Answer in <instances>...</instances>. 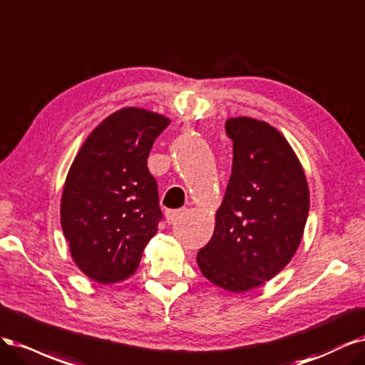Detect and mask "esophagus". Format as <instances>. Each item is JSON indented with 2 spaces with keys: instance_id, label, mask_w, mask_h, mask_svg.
Masks as SVG:
<instances>
[{
  "instance_id": "esophagus-1",
  "label": "esophagus",
  "mask_w": 365,
  "mask_h": 365,
  "mask_svg": "<svg viewBox=\"0 0 365 365\" xmlns=\"http://www.w3.org/2000/svg\"><path fill=\"white\" fill-rule=\"evenodd\" d=\"M183 215V209H174V210H167L165 212V218H167V222L168 225H173V222L180 218Z\"/></svg>"
}]
</instances>
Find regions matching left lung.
<instances>
[{
    "mask_svg": "<svg viewBox=\"0 0 365 365\" xmlns=\"http://www.w3.org/2000/svg\"><path fill=\"white\" fill-rule=\"evenodd\" d=\"M233 165L210 241L197 253L214 285L245 292L264 285L296 255L309 212L302 163L276 127L249 116L226 121Z\"/></svg>",
    "mask_w": 365,
    "mask_h": 365,
    "instance_id": "1",
    "label": "left lung"
}]
</instances>
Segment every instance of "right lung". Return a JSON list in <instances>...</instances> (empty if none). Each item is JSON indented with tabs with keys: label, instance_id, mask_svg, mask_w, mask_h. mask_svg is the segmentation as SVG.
<instances>
[{
	"label": "right lung",
	"instance_id": "add662e5",
	"mask_svg": "<svg viewBox=\"0 0 365 365\" xmlns=\"http://www.w3.org/2000/svg\"><path fill=\"white\" fill-rule=\"evenodd\" d=\"M168 116L123 108L89 133L69 167L61 200L73 261L103 285L135 274L162 217L147 159Z\"/></svg>",
	"mask_w": 365,
	"mask_h": 365
}]
</instances>
